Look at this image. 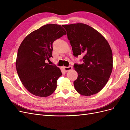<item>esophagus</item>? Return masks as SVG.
Masks as SVG:
<instances>
[{
    "label": "esophagus",
    "instance_id": "1",
    "mask_svg": "<svg viewBox=\"0 0 130 130\" xmlns=\"http://www.w3.org/2000/svg\"><path fill=\"white\" fill-rule=\"evenodd\" d=\"M63 68L64 70L66 72H68L70 71V70H71L72 69V66L63 67Z\"/></svg>",
    "mask_w": 130,
    "mask_h": 130
}]
</instances>
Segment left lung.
<instances>
[{"label": "left lung", "mask_w": 130, "mask_h": 130, "mask_svg": "<svg viewBox=\"0 0 130 130\" xmlns=\"http://www.w3.org/2000/svg\"><path fill=\"white\" fill-rule=\"evenodd\" d=\"M62 26L67 32L73 55H84V63L74 65L78 74L74 81L75 88L85 96L98 93L107 84L112 71L110 45L103 35L87 24L76 23Z\"/></svg>", "instance_id": "8db88e82"}]
</instances>
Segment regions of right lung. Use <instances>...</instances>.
<instances>
[{
    "instance_id": "right-lung-1",
    "label": "right lung",
    "mask_w": 130,
    "mask_h": 130,
    "mask_svg": "<svg viewBox=\"0 0 130 130\" xmlns=\"http://www.w3.org/2000/svg\"><path fill=\"white\" fill-rule=\"evenodd\" d=\"M64 35L66 32L61 25L46 24L27 35L19 47L15 62L18 76L35 95L48 96L56 89L61 71L45 61L53 57V42Z\"/></svg>"
}]
</instances>
